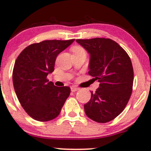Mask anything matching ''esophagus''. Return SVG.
I'll list each match as a JSON object with an SVG mask.
<instances>
[{
    "instance_id": "esophagus-1",
    "label": "esophagus",
    "mask_w": 151,
    "mask_h": 151,
    "mask_svg": "<svg viewBox=\"0 0 151 151\" xmlns=\"http://www.w3.org/2000/svg\"><path fill=\"white\" fill-rule=\"evenodd\" d=\"M70 89H71V91H72V92H76V91L79 90V88L76 87V86H71Z\"/></svg>"
}]
</instances>
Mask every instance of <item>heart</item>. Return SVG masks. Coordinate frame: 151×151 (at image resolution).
Here are the masks:
<instances>
[{"mask_svg":"<svg viewBox=\"0 0 151 151\" xmlns=\"http://www.w3.org/2000/svg\"><path fill=\"white\" fill-rule=\"evenodd\" d=\"M73 53H78V52L84 51V50L82 47H78V46H76V47H74L73 48Z\"/></svg>","mask_w":151,"mask_h":151,"instance_id":"obj_1","label":"heart"}]
</instances>
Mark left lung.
Instances as JSON below:
<instances>
[{
	"mask_svg": "<svg viewBox=\"0 0 151 151\" xmlns=\"http://www.w3.org/2000/svg\"><path fill=\"white\" fill-rule=\"evenodd\" d=\"M76 42L90 54L89 75L100 82L84 104L85 113L97 123H108L124 110L131 98L134 82L131 59L111 39H79Z\"/></svg>",
	"mask_w": 151,
	"mask_h": 151,
	"instance_id": "1",
	"label": "left lung"
}]
</instances>
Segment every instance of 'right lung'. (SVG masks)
Returning a JSON list of instances; mask_svg holds the SVG:
<instances>
[{
    "mask_svg": "<svg viewBox=\"0 0 151 151\" xmlns=\"http://www.w3.org/2000/svg\"><path fill=\"white\" fill-rule=\"evenodd\" d=\"M74 40L34 43L25 47L16 59L12 73L14 91L27 114L37 121L56 118L69 97V86H56L47 76L54 70L58 55Z\"/></svg>",
    "mask_w": 151,
    "mask_h": 151,
    "instance_id": "1",
    "label": "right lung"
}]
</instances>
